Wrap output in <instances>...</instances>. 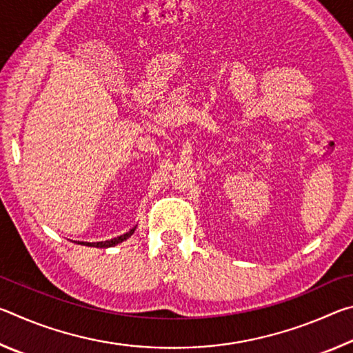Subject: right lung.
<instances>
[{
    "label": "right lung",
    "mask_w": 353,
    "mask_h": 353,
    "mask_svg": "<svg viewBox=\"0 0 353 353\" xmlns=\"http://www.w3.org/2000/svg\"><path fill=\"white\" fill-rule=\"evenodd\" d=\"M124 240H126V238H124ZM119 241H123V238H121V236H119L118 240L115 238V240H112V241H105V243H109V246H110V244H118Z\"/></svg>",
    "instance_id": "1"
}]
</instances>
